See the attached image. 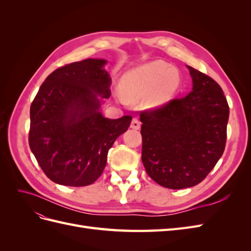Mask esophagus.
<instances>
[{"instance_id":"esophagus-1","label":"esophagus","mask_w":251,"mask_h":251,"mask_svg":"<svg viewBox=\"0 0 251 251\" xmlns=\"http://www.w3.org/2000/svg\"><path fill=\"white\" fill-rule=\"evenodd\" d=\"M131 127L134 128V130H138V128L140 127V121L138 120V118L134 117L132 119V123H131Z\"/></svg>"}]
</instances>
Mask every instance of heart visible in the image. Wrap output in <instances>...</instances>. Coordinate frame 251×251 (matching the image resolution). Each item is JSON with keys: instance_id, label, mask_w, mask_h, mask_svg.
Masks as SVG:
<instances>
[{"instance_id": "heart-1", "label": "heart", "mask_w": 251, "mask_h": 251, "mask_svg": "<svg viewBox=\"0 0 251 251\" xmlns=\"http://www.w3.org/2000/svg\"><path fill=\"white\" fill-rule=\"evenodd\" d=\"M179 73L169 64L155 60L128 72L123 81L121 100L143 98L147 108H159L169 102L179 86Z\"/></svg>"}]
</instances>
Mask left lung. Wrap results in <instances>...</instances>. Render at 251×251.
Segmentation results:
<instances>
[{
    "label": "left lung",
    "instance_id": "left-lung-1",
    "mask_svg": "<svg viewBox=\"0 0 251 251\" xmlns=\"http://www.w3.org/2000/svg\"><path fill=\"white\" fill-rule=\"evenodd\" d=\"M193 91L140 113L141 160L159 185L181 189L199 184L223 155L229 107L208 75L187 66Z\"/></svg>",
    "mask_w": 251,
    "mask_h": 251
}]
</instances>
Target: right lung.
<instances>
[{
  "mask_svg": "<svg viewBox=\"0 0 251 251\" xmlns=\"http://www.w3.org/2000/svg\"><path fill=\"white\" fill-rule=\"evenodd\" d=\"M105 59L88 58L57 68L30 107L29 147L45 175L66 186H87L101 176L114 141L132 116L104 118L100 98L111 95Z\"/></svg>",
  "mask_w": 251,
  "mask_h": 251,
  "instance_id": "add662e5",
  "label": "right lung"
}]
</instances>
